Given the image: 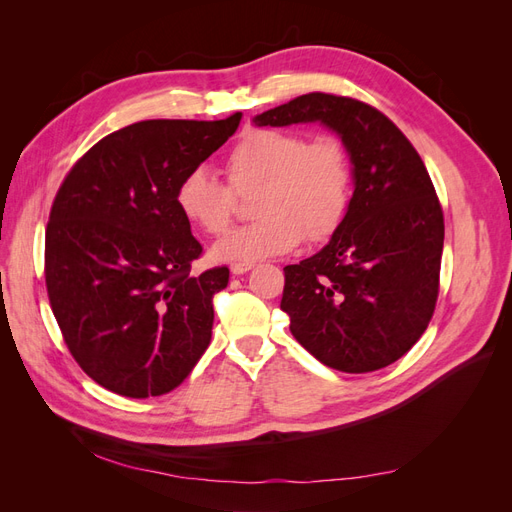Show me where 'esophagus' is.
Wrapping results in <instances>:
<instances>
[{
	"instance_id": "esophagus-1",
	"label": "esophagus",
	"mask_w": 512,
	"mask_h": 512,
	"mask_svg": "<svg viewBox=\"0 0 512 512\" xmlns=\"http://www.w3.org/2000/svg\"><path fill=\"white\" fill-rule=\"evenodd\" d=\"M252 267H254L252 262H232V265H230V271H232V275H243V273L250 271Z\"/></svg>"
}]
</instances>
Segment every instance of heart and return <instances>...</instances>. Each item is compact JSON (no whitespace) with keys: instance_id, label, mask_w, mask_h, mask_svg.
<instances>
[{"instance_id":"b5f03b06","label":"heart","mask_w":512,"mask_h":512,"mask_svg":"<svg viewBox=\"0 0 512 512\" xmlns=\"http://www.w3.org/2000/svg\"><path fill=\"white\" fill-rule=\"evenodd\" d=\"M228 183L196 166L177 185L175 205L207 235L224 232L237 194L254 190L258 220L230 230L211 247L220 262H256L294 250L305 237L329 241L344 226L354 198V166L337 136L307 138L292 130L258 128L241 136L226 158Z\"/></svg>"}]
</instances>
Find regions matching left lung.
<instances>
[{
	"label": "left lung",
	"instance_id": "obj_1",
	"mask_svg": "<svg viewBox=\"0 0 512 512\" xmlns=\"http://www.w3.org/2000/svg\"><path fill=\"white\" fill-rule=\"evenodd\" d=\"M322 121L354 164L344 226L312 258L284 267L290 333L320 363L367 374L401 359L427 329L440 290L444 213L418 151L367 102L312 91L256 126Z\"/></svg>",
	"mask_w": 512,
	"mask_h": 512
}]
</instances>
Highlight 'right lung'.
<instances>
[{"instance_id": "add662e5", "label": "right lung", "mask_w": 512, "mask_h": 512, "mask_svg": "<svg viewBox=\"0 0 512 512\" xmlns=\"http://www.w3.org/2000/svg\"><path fill=\"white\" fill-rule=\"evenodd\" d=\"M239 121L132 123L98 141L59 185L44 239L46 292L74 361L108 391H173L211 342L213 294L226 288L228 267L192 273L203 245L175 192Z\"/></svg>"}]
</instances>
